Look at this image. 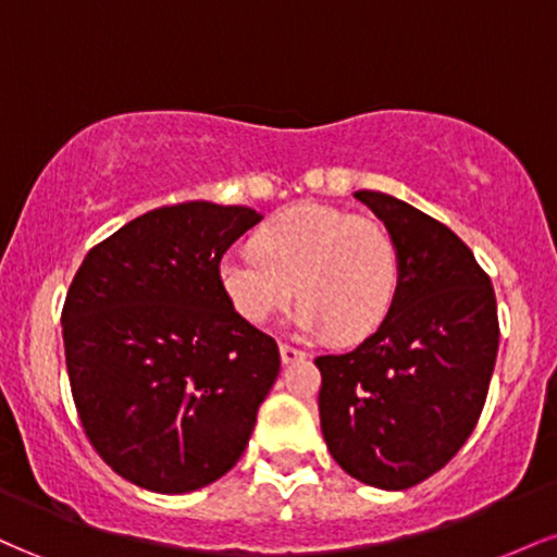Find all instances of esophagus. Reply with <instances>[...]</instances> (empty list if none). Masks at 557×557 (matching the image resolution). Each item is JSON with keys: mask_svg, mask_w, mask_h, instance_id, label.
I'll use <instances>...</instances> for the list:
<instances>
[{"mask_svg": "<svg viewBox=\"0 0 557 557\" xmlns=\"http://www.w3.org/2000/svg\"><path fill=\"white\" fill-rule=\"evenodd\" d=\"M280 359H283V363L304 361L306 359V350L293 348V345H287V343H280Z\"/></svg>", "mask_w": 557, "mask_h": 557, "instance_id": "obj_1", "label": "esophagus"}]
</instances>
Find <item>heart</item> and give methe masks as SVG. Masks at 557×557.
I'll return each mask as SVG.
<instances>
[{
  "label": "heart",
  "instance_id": "obj_1",
  "mask_svg": "<svg viewBox=\"0 0 557 557\" xmlns=\"http://www.w3.org/2000/svg\"><path fill=\"white\" fill-rule=\"evenodd\" d=\"M216 280L243 322H270L298 293V332L361 341L393 311L400 257L380 222L296 203L259 230L257 248L222 253Z\"/></svg>",
  "mask_w": 557,
  "mask_h": 557
}]
</instances>
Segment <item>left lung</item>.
<instances>
[{
    "label": "left lung",
    "instance_id": "left-lung-1",
    "mask_svg": "<svg viewBox=\"0 0 557 557\" xmlns=\"http://www.w3.org/2000/svg\"><path fill=\"white\" fill-rule=\"evenodd\" d=\"M398 246L400 287L374 335L319 356V419L345 474L376 490L430 479L474 432L497 359V304L469 246L430 214L356 190Z\"/></svg>",
    "mask_w": 557,
    "mask_h": 557
}]
</instances>
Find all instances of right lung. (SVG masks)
Returning a JSON list of instances; mask_svg holds the SVG:
<instances>
[{"label":"right lung","instance_id":"obj_1","mask_svg":"<svg viewBox=\"0 0 557 557\" xmlns=\"http://www.w3.org/2000/svg\"><path fill=\"white\" fill-rule=\"evenodd\" d=\"M259 222L257 209L212 201L154 209L91 248L70 285L75 408L96 453L138 487H207L251 440L280 350L235 314L216 264Z\"/></svg>","mask_w":557,"mask_h":557}]
</instances>
